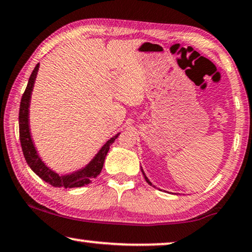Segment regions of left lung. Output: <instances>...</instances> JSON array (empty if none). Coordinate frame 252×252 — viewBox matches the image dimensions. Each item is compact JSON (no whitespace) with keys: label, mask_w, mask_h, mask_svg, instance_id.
Returning a JSON list of instances; mask_svg holds the SVG:
<instances>
[{"label":"left lung","mask_w":252,"mask_h":252,"mask_svg":"<svg viewBox=\"0 0 252 252\" xmlns=\"http://www.w3.org/2000/svg\"><path fill=\"white\" fill-rule=\"evenodd\" d=\"M141 172H143V175H144V177H145V180H146V182H147L148 184H150V185L152 186V183L150 182V180H148V178H147V177H146V175H145V172L143 171V169H141Z\"/></svg>","instance_id":"1"}]
</instances>
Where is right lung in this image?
Listing matches in <instances>:
<instances>
[{
	"label": "right lung",
	"mask_w": 252,
	"mask_h": 252,
	"mask_svg": "<svg viewBox=\"0 0 252 252\" xmlns=\"http://www.w3.org/2000/svg\"><path fill=\"white\" fill-rule=\"evenodd\" d=\"M38 67L40 63L35 66L33 72H32L30 80H28V84L25 90L23 97H21L20 101V108H19V138L21 148H23V153L26 160L27 164L30 168L43 179L45 183L50 184L54 187H65V189H74V187H82L86 186L88 184L91 183V180L95 178L99 173H100L102 165H104L105 158L109 151V146L114 143V140L119 137V133L111 138L104 146L100 148L98 154L92 158V161L88 164L86 168L79 170L69 175L59 176L58 173L52 171L50 168L42 162L41 158L37 155V152L35 150L33 140H32L31 132H30V125H28V111H30V101L32 90H33L35 79H36Z\"/></svg>",
	"instance_id": "obj_1"
}]
</instances>
